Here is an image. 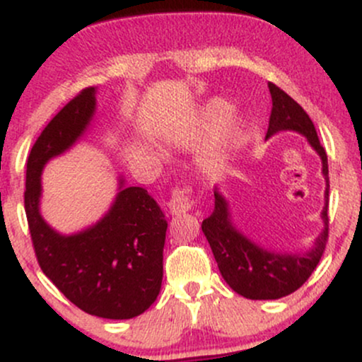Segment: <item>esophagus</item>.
<instances>
[{
    "label": "esophagus",
    "instance_id": "34e87169",
    "mask_svg": "<svg viewBox=\"0 0 362 362\" xmlns=\"http://www.w3.org/2000/svg\"><path fill=\"white\" fill-rule=\"evenodd\" d=\"M167 207H168V211L172 214H184V213H187V211L190 209V207H192V201H190V197H189V194H187V190L184 189V190H175V192H173V195H172V199H170V201L167 202Z\"/></svg>",
    "mask_w": 362,
    "mask_h": 362
}]
</instances>
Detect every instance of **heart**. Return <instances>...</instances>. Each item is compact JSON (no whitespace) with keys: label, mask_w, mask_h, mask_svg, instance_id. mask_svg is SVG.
Segmentation results:
<instances>
[{"label":"heart","mask_w":362,"mask_h":362,"mask_svg":"<svg viewBox=\"0 0 362 362\" xmlns=\"http://www.w3.org/2000/svg\"><path fill=\"white\" fill-rule=\"evenodd\" d=\"M231 107L230 103L221 100V98H214V100L207 102L204 109L201 112V122L207 129H219L230 117ZM243 131V120H236L233 126L235 134H240Z\"/></svg>","instance_id":"b5f03b06"}]
</instances>
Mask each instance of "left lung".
Instances as JSON below:
<instances>
[{"instance_id":"left-lung-1","label":"left lung","mask_w":362,"mask_h":362,"mask_svg":"<svg viewBox=\"0 0 362 362\" xmlns=\"http://www.w3.org/2000/svg\"><path fill=\"white\" fill-rule=\"evenodd\" d=\"M272 97V112L269 119V129L265 139L272 138L281 131H293L305 136L322 160V175L325 178V194H323L322 218L323 228L315 238L313 247L306 252H276L267 250L236 226L231 214L230 204L219 184L214 185V211L209 218L202 221L207 242L223 279L228 282L235 293L247 300H279L300 289L311 272L317 269L328 238V163L327 153L320 144L317 129L298 102H294L286 91L274 83H269Z\"/></svg>"}]
</instances>
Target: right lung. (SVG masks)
<instances>
[{
	"label": "right lung",
	"mask_w": 362,
	"mask_h": 362,
	"mask_svg": "<svg viewBox=\"0 0 362 362\" xmlns=\"http://www.w3.org/2000/svg\"><path fill=\"white\" fill-rule=\"evenodd\" d=\"M97 114V88L83 90L35 141L27 161L25 213L40 269L73 305L109 320L139 317L156 301L163 279L168 223L143 187L117 177V194L98 221L61 233L40 213L45 165L80 141Z\"/></svg>",
	"instance_id": "right-lung-1"
}]
</instances>
